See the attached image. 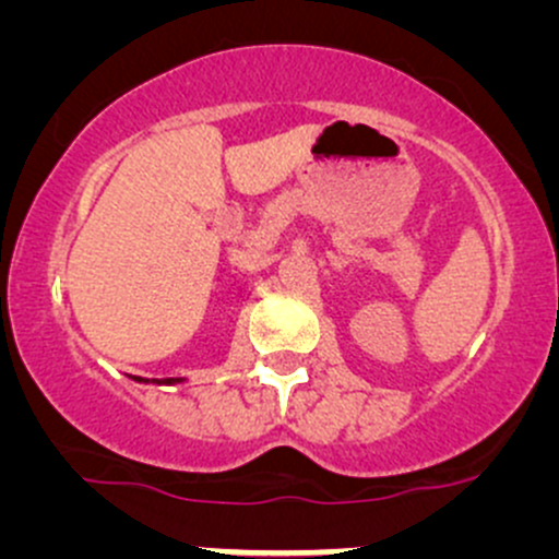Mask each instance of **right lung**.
I'll return each instance as SVG.
<instances>
[{
	"label": "right lung",
	"instance_id": "right-lung-1",
	"mask_svg": "<svg viewBox=\"0 0 559 559\" xmlns=\"http://www.w3.org/2000/svg\"><path fill=\"white\" fill-rule=\"evenodd\" d=\"M138 381H143V379H138ZM167 381H173V379H165V384H167ZM159 384H162V381H159Z\"/></svg>",
	"mask_w": 559,
	"mask_h": 559
}]
</instances>
